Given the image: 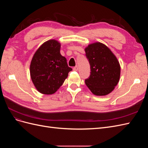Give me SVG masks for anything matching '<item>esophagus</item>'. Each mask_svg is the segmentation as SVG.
Listing matches in <instances>:
<instances>
[{"instance_id":"34e87169","label":"esophagus","mask_w":148,"mask_h":148,"mask_svg":"<svg viewBox=\"0 0 148 148\" xmlns=\"http://www.w3.org/2000/svg\"><path fill=\"white\" fill-rule=\"evenodd\" d=\"M73 70L74 71H77V70H78V66L77 65V66H75V67H73Z\"/></svg>"}]
</instances>
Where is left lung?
<instances>
[{
    "mask_svg": "<svg viewBox=\"0 0 148 148\" xmlns=\"http://www.w3.org/2000/svg\"><path fill=\"white\" fill-rule=\"evenodd\" d=\"M90 64L91 73L85 83L96 96L109 95L117 86L120 77V65L117 57L104 44L96 42L84 49Z\"/></svg>",
    "mask_w": 148,
    "mask_h": 148,
    "instance_id": "left-lung-1",
    "label": "left lung"
}]
</instances>
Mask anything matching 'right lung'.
Listing matches in <instances>:
<instances>
[{
  "label": "right lung",
  "mask_w": 148,
  "mask_h": 148,
  "mask_svg": "<svg viewBox=\"0 0 148 148\" xmlns=\"http://www.w3.org/2000/svg\"><path fill=\"white\" fill-rule=\"evenodd\" d=\"M60 46L57 40H48L37 49L31 61V80L36 89L44 95L55 93L72 70L60 54Z\"/></svg>",
  "instance_id": "add662e5"
}]
</instances>
